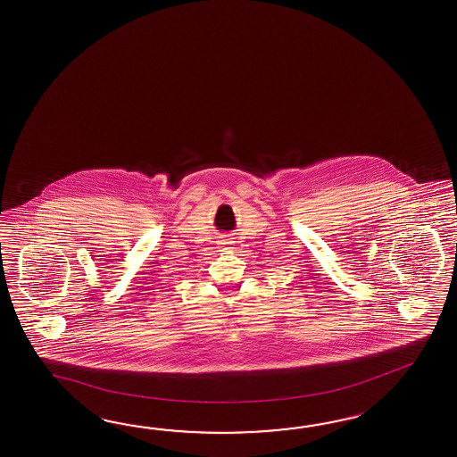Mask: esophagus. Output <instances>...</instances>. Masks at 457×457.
Instances as JSON below:
<instances>
[{
    "mask_svg": "<svg viewBox=\"0 0 457 457\" xmlns=\"http://www.w3.org/2000/svg\"><path fill=\"white\" fill-rule=\"evenodd\" d=\"M217 244L222 248V252H228V250L234 248V240H230V238H227V237H222Z\"/></svg>",
    "mask_w": 457,
    "mask_h": 457,
    "instance_id": "obj_1",
    "label": "esophagus"
}]
</instances>
